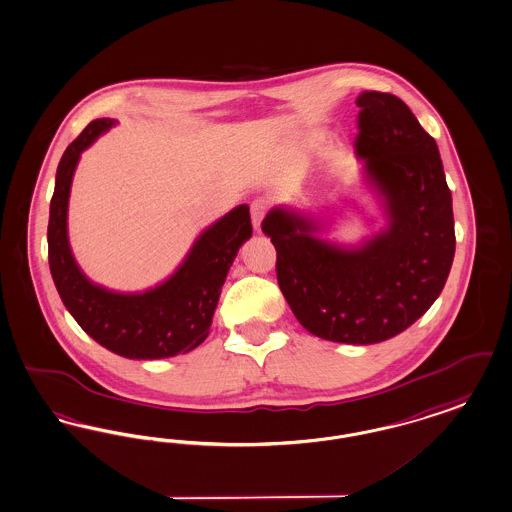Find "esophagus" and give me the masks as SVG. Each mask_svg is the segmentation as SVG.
Returning a JSON list of instances; mask_svg holds the SVG:
<instances>
[{"label": "esophagus", "instance_id": "34e87169", "mask_svg": "<svg viewBox=\"0 0 512 512\" xmlns=\"http://www.w3.org/2000/svg\"><path fill=\"white\" fill-rule=\"evenodd\" d=\"M266 215V202L265 200H253L251 202V223L257 232H261V225Z\"/></svg>", "mask_w": 512, "mask_h": 512}]
</instances>
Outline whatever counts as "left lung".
Returning <instances> with one entry per match:
<instances>
[{"instance_id":"left-lung-1","label":"left lung","mask_w":512,"mask_h":512,"mask_svg":"<svg viewBox=\"0 0 512 512\" xmlns=\"http://www.w3.org/2000/svg\"><path fill=\"white\" fill-rule=\"evenodd\" d=\"M354 148L387 225L345 246L328 221L278 205L263 232L276 247L278 284L301 326L347 345L408 329L438 299L455 255L451 192L436 141L396 95L364 91Z\"/></svg>"}]
</instances>
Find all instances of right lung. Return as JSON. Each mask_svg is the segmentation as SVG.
Masks as SVG:
<instances>
[{
    "label": "right lung",
    "mask_w": 512,
    "mask_h": 512,
    "mask_svg": "<svg viewBox=\"0 0 512 512\" xmlns=\"http://www.w3.org/2000/svg\"><path fill=\"white\" fill-rule=\"evenodd\" d=\"M116 120L99 118L62 154L49 207V268L66 310L99 345L129 360L186 354L209 335L221 287L238 249L251 238L246 204L207 226L177 270L158 286L120 293L93 284L76 263L68 242V198L76 165Z\"/></svg>",
    "instance_id": "add662e5"
}]
</instances>
